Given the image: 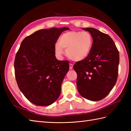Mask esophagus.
I'll return each instance as SVG.
<instances>
[{"label": "esophagus", "mask_w": 131, "mask_h": 131, "mask_svg": "<svg viewBox=\"0 0 131 131\" xmlns=\"http://www.w3.org/2000/svg\"><path fill=\"white\" fill-rule=\"evenodd\" d=\"M69 66H70V68H69L70 70H72V69H73V64L70 63V64H69Z\"/></svg>", "instance_id": "obj_1"}]
</instances>
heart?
Instances as JSON below:
<instances>
[{
  "instance_id": "1",
  "label": "heart",
  "mask_w": 131,
  "mask_h": 131,
  "mask_svg": "<svg viewBox=\"0 0 131 131\" xmlns=\"http://www.w3.org/2000/svg\"><path fill=\"white\" fill-rule=\"evenodd\" d=\"M93 46V38L87 31H69L61 36L59 43L55 44L56 53L61 57L64 49L68 56L74 61H80L87 58Z\"/></svg>"
}]
</instances>
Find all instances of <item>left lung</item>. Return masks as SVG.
Instances as JSON below:
<instances>
[{"instance_id": "8db88e82", "label": "left lung", "mask_w": 131, "mask_h": 131, "mask_svg": "<svg viewBox=\"0 0 131 131\" xmlns=\"http://www.w3.org/2000/svg\"><path fill=\"white\" fill-rule=\"evenodd\" d=\"M83 29L90 32L93 46L87 57L74 65L77 88L83 97L97 101L105 98L115 84L119 53L109 35L92 27Z\"/></svg>"}]
</instances>
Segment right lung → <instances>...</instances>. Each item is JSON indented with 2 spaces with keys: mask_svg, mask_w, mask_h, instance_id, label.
Returning a JSON list of instances; mask_svg holds the SVG:
<instances>
[{
  "mask_svg": "<svg viewBox=\"0 0 131 131\" xmlns=\"http://www.w3.org/2000/svg\"><path fill=\"white\" fill-rule=\"evenodd\" d=\"M69 29L38 30L24 39L17 52L14 62L16 82L33 104L48 106L60 95L69 62L56 59L54 46L62 32Z\"/></svg>",
  "mask_w": 131,
  "mask_h": 131,
  "instance_id": "obj_1",
  "label": "right lung"
}]
</instances>
